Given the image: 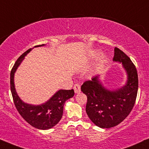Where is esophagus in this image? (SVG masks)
<instances>
[{
	"label": "esophagus",
	"instance_id": "1",
	"mask_svg": "<svg viewBox=\"0 0 149 149\" xmlns=\"http://www.w3.org/2000/svg\"><path fill=\"white\" fill-rule=\"evenodd\" d=\"M74 91L75 93H79L81 92V86L79 84H75L74 86Z\"/></svg>",
	"mask_w": 149,
	"mask_h": 149
}]
</instances>
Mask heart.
<instances>
[{"instance_id": "b5f03b06", "label": "heart", "mask_w": 149, "mask_h": 149, "mask_svg": "<svg viewBox=\"0 0 149 149\" xmlns=\"http://www.w3.org/2000/svg\"><path fill=\"white\" fill-rule=\"evenodd\" d=\"M99 54H100V52H95L94 54H93V56H94L95 57H96V56H98ZM106 63H107V58H106V56H102V57L100 58V61H99V65L102 67V66L105 65Z\"/></svg>"}]
</instances>
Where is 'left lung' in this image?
<instances>
[{
  "label": "left lung",
  "instance_id": "1",
  "mask_svg": "<svg viewBox=\"0 0 149 149\" xmlns=\"http://www.w3.org/2000/svg\"><path fill=\"white\" fill-rule=\"evenodd\" d=\"M113 61L122 63L127 73L126 85L115 91H109L102 85L100 75L86 81L81 87L87 96L86 111L95 125L109 128L120 124L129 115L136 100L138 90L137 69L124 52L115 47Z\"/></svg>",
  "mask_w": 149,
  "mask_h": 149
}]
</instances>
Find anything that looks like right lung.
Here are the masks:
<instances>
[{
	"mask_svg": "<svg viewBox=\"0 0 149 149\" xmlns=\"http://www.w3.org/2000/svg\"><path fill=\"white\" fill-rule=\"evenodd\" d=\"M43 45L35 47L43 46ZM32 48L27 49L16 60L10 73V88L14 105L21 117L33 127L41 130H47L57 124L63 113V106L65 101L74 95V90H59L49 100L41 105H31L23 102L16 93L14 86V73Z\"/></svg>",
	"mask_w": 149,
	"mask_h": 149,
	"instance_id": "1",
	"label": "right lung"
}]
</instances>
